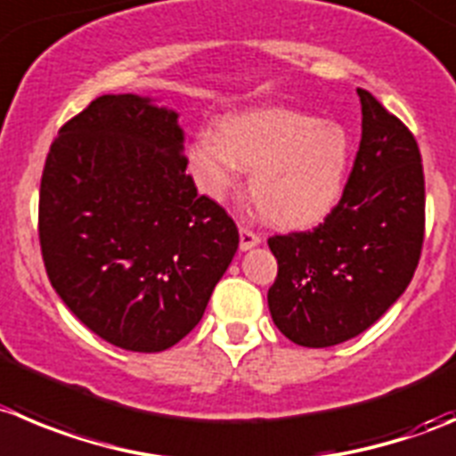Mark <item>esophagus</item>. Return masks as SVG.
I'll return each mask as SVG.
<instances>
[{
  "instance_id": "34e87169",
  "label": "esophagus",
  "mask_w": 456,
  "mask_h": 456,
  "mask_svg": "<svg viewBox=\"0 0 456 456\" xmlns=\"http://www.w3.org/2000/svg\"><path fill=\"white\" fill-rule=\"evenodd\" d=\"M259 241H262V237H259L257 232L250 231V228H246V225H240V248L241 250L253 248V246H257Z\"/></svg>"
}]
</instances>
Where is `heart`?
Listing matches in <instances>:
<instances>
[{"mask_svg": "<svg viewBox=\"0 0 456 456\" xmlns=\"http://www.w3.org/2000/svg\"><path fill=\"white\" fill-rule=\"evenodd\" d=\"M199 190L224 201L250 172V197L284 228H306L331 212L345 188L351 138L333 120L286 107L225 116L216 134L201 132L188 147Z\"/></svg>", "mask_w": 456, "mask_h": 456, "instance_id": "1", "label": "heart"}]
</instances>
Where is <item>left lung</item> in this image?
Wrapping results in <instances>:
<instances>
[{"label":"left lung","instance_id":"left-lung-1","mask_svg":"<svg viewBox=\"0 0 456 456\" xmlns=\"http://www.w3.org/2000/svg\"><path fill=\"white\" fill-rule=\"evenodd\" d=\"M362 136L340 201L314 231L268 237L273 322L300 346H333L370 329L411 281L426 232L416 138L358 89Z\"/></svg>","mask_w":456,"mask_h":456}]
</instances>
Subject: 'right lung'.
<instances>
[{
  "label": "right lung",
  "mask_w": 456,
  "mask_h": 456,
  "mask_svg": "<svg viewBox=\"0 0 456 456\" xmlns=\"http://www.w3.org/2000/svg\"><path fill=\"white\" fill-rule=\"evenodd\" d=\"M176 118L141 95H101L60 127L40 183L51 286L95 336L141 354L197 327L240 246L185 172Z\"/></svg>",
  "instance_id": "add662e5"
}]
</instances>
